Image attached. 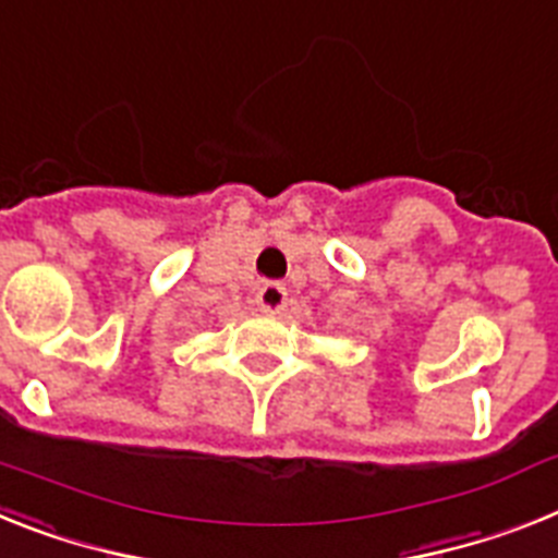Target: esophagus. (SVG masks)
I'll return each instance as SVG.
<instances>
[{"mask_svg": "<svg viewBox=\"0 0 558 558\" xmlns=\"http://www.w3.org/2000/svg\"><path fill=\"white\" fill-rule=\"evenodd\" d=\"M257 308L260 312H266V315H278V312H283L289 303V292L283 283H266L260 292H257Z\"/></svg>", "mask_w": 558, "mask_h": 558, "instance_id": "esophagus-1", "label": "esophagus"}]
</instances>
